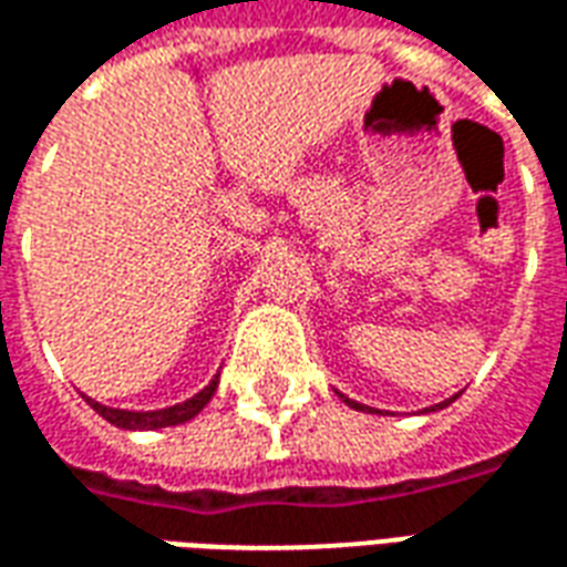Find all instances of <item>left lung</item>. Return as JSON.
I'll return each mask as SVG.
<instances>
[{
	"label": "left lung",
	"mask_w": 567,
	"mask_h": 567,
	"mask_svg": "<svg viewBox=\"0 0 567 567\" xmlns=\"http://www.w3.org/2000/svg\"><path fill=\"white\" fill-rule=\"evenodd\" d=\"M340 398H343V394H340ZM455 398H458V394H455ZM455 398H450V401H443V404H437V406H431V410H443V406H450L452 401H455ZM346 404L352 406V410H361V413H373V410H370V406H364V404H358V401H349V398H343Z\"/></svg>",
	"instance_id": "1"
}]
</instances>
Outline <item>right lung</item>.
I'll return each instance as SVG.
<instances>
[{
  "instance_id": "obj_1",
  "label": "right lung",
  "mask_w": 567,
  "mask_h": 567,
  "mask_svg": "<svg viewBox=\"0 0 567 567\" xmlns=\"http://www.w3.org/2000/svg\"><path fill=\"white\" fill-rule=\"evenodd\" d=\"M218 389V377L197 392L194 398H187L185 404H175V406H166V410H151V413H133V410H115V406H103L96 404L87 398V404L105 419V422H112L117 427H127V431H154V427H169V425H182L187 419H194L203 410V406L209 404L212 394Z\"/></svg>"
}]
</instances>
